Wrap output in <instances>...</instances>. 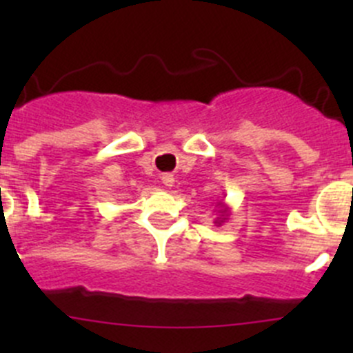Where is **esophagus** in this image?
Segmentation results:
<instances>
[{
    "label": "esophagus",
    "instance_id": "obj_1",
    "mask_svg": "<svg viewBox=\"0 0 353 353\" xmlns=\"http://www.w3.org/2000/svg\"><path fill=\"white\" fill-rule=\"evenodd\" d=\"M162 183L165 184V186H172V184H174V176H172V174H163V176H162Z\"/></svg>",
    "mask_w": 353,
    "mask_h": 353
}]
</instances>
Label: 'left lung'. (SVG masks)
Wrapping results in <instances>:
<instances>
[{
	"label": "left lung",
	"instance_id": "left-lung-1",
	"mask_svg": "<svg viewBox=\"0 0 353 353\" xmlns=\"http://www.w3.org/2000/svg\"><path fill=\"white\" fill-rule=\"evenodd\" d=\"M215 208H216V213H219V216L215 219V223H216V225H222V223L225 222L227 219H229L230 208L223 201H216Z\"/></svg>",
	"mask_w": 353,
	"mask_h": 353
}]
</instances>
